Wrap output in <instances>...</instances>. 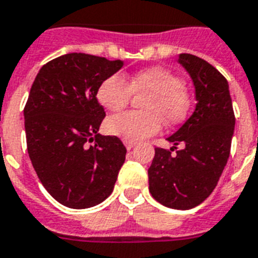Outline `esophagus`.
Instances as JSON below:
<instances>
[{
  "mask_svg": "<svg viewBox=\"0 0 258 258\" xmlns=\"http://www.w3.org/2000/svg\"><path fill=\"white\" fill-rule=\"evenodd\" d=\"M135 142H124V146L127 150H133L134 147H135Z\"/></svg>",
  "mask_w": 258,
  "mask_h": 258,
  "instance_id": "esophagus-1",
  "label": "esophagus"
}]
</instances>
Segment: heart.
Here are the masks:
<instances>
[{
  "instance_id": "b5f03b06",
  "label": "heart",
  "mask_w": 258,
  "mask_h": 258,
  "mask_svg": "<svg viewBox=\"0 0 258 258\" xmlns=\"http://www.w3.org/2000/svg\"><path fill=\"white\" fill-rule=\"evenodd\" d=\"M131 91L148 93L144 98L146 111H127L106 120V131L124 142H139L160 131L163 119L168 124L181 122L189 108L183 79L164 68H150L130 77L114 74L104 79L96 98L108 111H120L131 98Z\"/></svg>"
}]
</instances>
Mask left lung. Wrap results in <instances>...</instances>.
<instances>
[{"instance_id":"left-lung-1","label":"left lung","mask_w":258,"mask_h":258,"mask_svg":"<svg viewBox=\"0 0 258 258\" xmlns=\"http://www.w3.org/2000/svg\"><path fill=\"white\" fill-rule=\"evenodd\" d=\"M177 62L194 82L196 107L167 138L172 147L155 148L148 181L156 202L185 211L202 204L217 185L229 158L236 120L229 85L221 73L192 54H180ZM177 144L183 147L171 155Z\"/></svg>"}]
</instances>
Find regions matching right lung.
Here are the masks:
<instances>
[{"instance_id": "obj_1", "label": "right lung", "mask_w": 258, "mask_h": 258, "mask_svg": "<svg viewBox=\"0 0 258 258\" xmlns=\"http://www.w3.org/2000/svg\"><path fill=\"white\" fill-rule=\"evenodd\" d=\"M123 64L64 54L43 64L33 82L24 110L27 152L42 185L64 207L91 208L114 189L127 150L116 136L98 134L106 112L96 91Z\"/></svg>"}]
</instances>
